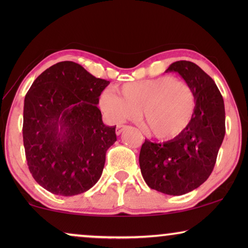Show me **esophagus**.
<instances>
[{
	"instance_id": "obj_1",
	"label": "esophagus",
	"mask_w": 248,
	"mask_h": 248,
	"mask_svg": "<svg viewBox=\"0 0 248 248\" xmlns=\"http://www.w3.org/2000/svg\"><path fill=\"white\" fill-rule=\"evenodd\" d=\"M125 128H127V126L126 125H117V127H116V134L117 135H120L122 132H123Z\"/></svg>"
}]
</instances>
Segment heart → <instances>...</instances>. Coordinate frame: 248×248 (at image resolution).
Returning <instances> with one entry per match:
<instances>
[{"mask_svg": "<svg viewBox=\"0 0 248 248\" xmlns=\"http://www.w3.org/2000/svg\"><path fill=\"white\" fill-rule=\"evenodd\" d=\"M121 94L111 90L101 94L100 108L106 116L122 123L142 110L145 127L159 140L179 137L194 116V91L171 76L127 82L122 86Z\"/></svg>", "mask_w": 248, "mask_h": 248, "instance_id": "obj_1", "label": "heart"}]
</instances>
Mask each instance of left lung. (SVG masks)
Listing matches in <instances>:
<instances>
[{"label":"left lung","mask_w":248,"mask_h":248,"mask_svg":"<svg viewBox=\"0 0 248 248\" xmlns=\"http://www.w3.org/2000/svg\"><path fill=\"white\" fill-rule=\"evenodd\" d=\"M166 72H177L194 91V116L188 127L172 140L162 143L145 140L139 162L149 187L164 194L183 195L211 175L226 133L225 104L212 78L195 63L177 61Z\"/></svg>","instance_id":"left-lung-1"}]
</instances>
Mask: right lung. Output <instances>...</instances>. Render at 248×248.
Returning <instances> with one entry per match:
<instances>
[{"label":"right lung","instance_id":"right-lung-1","mask_svg":"<svg viewBox=\"0 0 248 248\" xmlns=\"http://www.w3.org/2000/svg\"><path fill=\"white\" fill-rule=\"evenodd\" d=\"M109 81L64 61L44 71L23 106V145L32 177L47 191L72 196L99 181L106 151L116 141L97 105Z\"/></svg>","mask_w":248,"mask_h":248}]
</instances>
